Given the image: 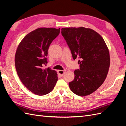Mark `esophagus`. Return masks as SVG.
Segmentation results:
<instances>
[{
	"label": "esophagus",
	"mask_w": 126,
	"mask_h": 126,
	"mask_svg": "<svg viewBox=\"0 0 126 126\" xmlns=\"http://www.w3.org/2000/svg\"><path fill=\"white\" fill-rule=\"evenodd\" d=\"M65 72V70H64V71L59 70V71H58V74H59V75H60L61 76H63V75H64V72Z\"/></svg>",
	"instance_id": "1"
}]
</instances>
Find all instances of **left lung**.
Masks as SVG:
<instances>
[{"label": "left lung", "instance_id": "left-lung-1", "mask_svg": "<svg viewBox=\"0 0 126 126\" xmlns=\"http://www.w3.org/2000/svg\"><path fill=\"white\" fill-rule=\"evenodd\" d=\"M62 35L71 51L73 59H79V69L74 71L69 82L71 91L79 96L90 94L104 81L110 65L109 49L101 36L90 29L62 28Z\"/></svg>", "mask_w": 126, "mask_h": 126}]
</instances>
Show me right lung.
Segmentation results:
<instances>
[{
	"label": "right lung",
	"instance_id": "add662e5",
	"mask_svg": "<svg viewBox=\"0 0 126 126\" xmlns=\"http://www.w3.org/2000/svg\"><path fill=\"white\" fill-rule=\"evenodd\" d=\"M60 29L39 28L28 34L18 46L15 65L21 81L28 89L38 95L52 91L58 81L54 70L43 66L47 64L48 51Z\"/></svg>",
	"mask_w": 126,
	"mask_h": 126
}]
</instances>
